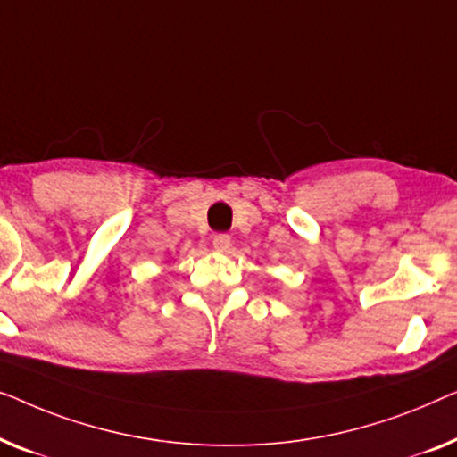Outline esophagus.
Wrapping results in <instances>:
<instances>
[{
	"instance_id": "34e87169",
	"label": "esophagus",
	"mask_w": 457,
	"mask_h": 457,
	"mask_svg": "<svg viewBox=\"0 0 457 457\" xmlns=\"http://www.w3.org/2000/svg\"><path fill=\"white\" fill-rule=\"evenodd\" d=\"M213 248L217 250V253H228V250L231 248V237L228 234H217L213 237Z\"/></svg>"
}]
</instances>
